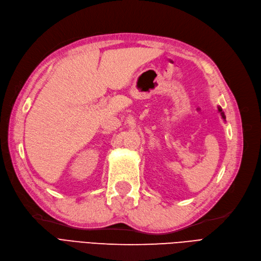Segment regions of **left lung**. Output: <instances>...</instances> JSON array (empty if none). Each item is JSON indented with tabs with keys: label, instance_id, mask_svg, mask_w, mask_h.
<instances>
[{
	"label": "left lung",
	"instance_id": "1",
	"mask_svg": "<svg viewBox=\"0 0 261 261\" xmlns=\"http://www.w3.org/2000/svg\"><path fill=\"white\" fill-rule=\"evenodd\" d=\"M218 112H220V113H221V115H222V117L225 119V115H224V112L222 111V109L220 108V107H218Z\"/></svg>",
	"mask_w": 261,
	"mask_h": 261
}]
</instances>
